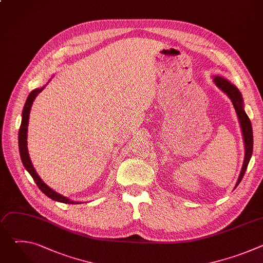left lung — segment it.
Returning a JSON list of instances; mask_svg holds the SVG:
<instances>
[{"label": "left lung", "instance_id": "8db88e82", "mask_svg": "<svg viewBox=\"0 0 263 263\" xmlns=\"http://www.w3.org/2000/svg\"><path fill=\"white\" fill-rule=\"evenodd\" d=\"M214 84L223 92L228 96V98L231 100L234 109L236 111V115L238 118V122L240 124V129L242 133V138H243V143H245V159L242 163V167L240 171V174L238 176L237 182L235 184L234 190L237 187V185L240 183V181L243 178V175L247 171L248 164L250 162V159L252 157L253 153V130H252V125L249 117L247 116L246 111H245V106H243V99L241 96V92L238 90V88L231 83L229 80L226 78H223L221 76H218V74H215V76H212Z\"/></svg>", "mask_w": 263, "mask_h": 263}]
</instances>
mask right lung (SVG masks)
I'll return each mask as SVG.
<instances>
[{
	"label": "right lung",
	"instance_id": "obj_1",
	"mask_svg": "<svg viewBox=\"0 0 263 263\" xmlns=\"http://www.w3.org/2000/svg\"><path fill=\"white\" fill-rule=\"evenodd\" d=\"M46 87V85H44L41 88H36L34 90H32L28 98L27 101L25 103L24 109H23V114H22V123H21V128L18 131V148H20V155L22 158V162L25 166V168L27 170V172L31 175V177L33 178L34 182L36 183V185L39 186V189L50 199L60 202V203H64V204H79L80 202H76V201H71L70 199L56 193L54 190H52L51 187H49L39 176V174L36 173L31 159L29 157V152H28V146H27V133H28V125H29V116H30V110L32 107V104L35 100V98L37 97L40 92H42L44 90V88Z\"/></svg>",
	"mask_w": 263,
	"mask_h": 263
}]
</instances>
